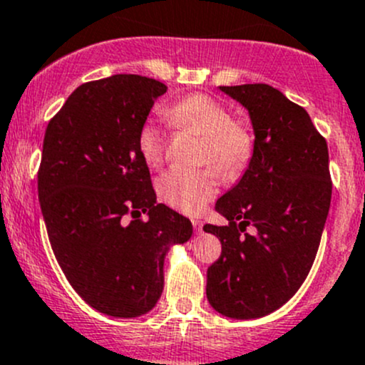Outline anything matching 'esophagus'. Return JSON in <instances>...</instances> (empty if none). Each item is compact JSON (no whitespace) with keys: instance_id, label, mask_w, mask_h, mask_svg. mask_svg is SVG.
Masks as SVG:
<instances>
[{"instance_id":"esophagus-1","label":"esophagus","mask_w":365,"mask_h":365,"mask_svg":"<svg viewBox=\"0 0 365 365\" xmlns=\"http://www.w3.org/2000/svg\"><path fill=\"white\" fill-rule=\"evenodd\" d=\"M191 223H193L195 234H202V228H204V223H202L200 220H193V221H191Z\"/></svg>"}]
</instances>
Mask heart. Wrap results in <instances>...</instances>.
I'll list each match as a JSON object with an SVG mask.
<instances>
[{
  "mask_svg": "<svg viewBox=\"0 0 365 365\" xmlns=\"http://www.w3.org/2000/svg\"><path fill=\"white\" fill-rule=\"evenodd\" d=\"M174 130H190L204 137L200 161L212 165L223 175H235L253 156V135L234 121L230 108L207 95H191L165 110ZM138 153L149 167H158L165 156V133L153 121L144 123L137 137ZM158 197L170 207L195 214L205 207L220 191V178L213 168L184 170L170 168L156 182Z\"/></svg>",
  "mask_w": 365,
  "mask_h": 365,
  "instance_id": "1",
  "label": "heart"
}]
</instances>
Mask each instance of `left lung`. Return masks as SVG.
Masks as SVG:
<instances>
[{"label": "left lung", "instance_id": "left-lung-1", "mask_svg": "<svg viewBox=\"0 0 365 365\" xmlns=\"http://www.w3.org/2000/svg\"><path fill=\"white\" fill-rule=\"evenodd\" d=\"M220 89L250 112L255 148L237 186L216 202L228 225L204 227L221 240L205 292L217 313L251 320L288 302L313 267L332 197L329 149L309 114L272 86Z\"/></svg>", "mask_w": 365, "mask_h": 365}]
</instances>
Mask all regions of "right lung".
Returning <instances> with one entry per match:
<instances>
[{
    "label": "right lung",
    "instance_id": "right-lung-1",
    "mask_svg": "<svg viewBox=\"0 0 365 365\" xmlns=\"http://www.w3.org/2000/svg\"><path fill=\"white\" fill-rule=\"evenodd\" d=\"M165 91L131 73L86 82L45 130L38 198L52 251L73 290L108 317L151 311L168 246L193 234L187 217L156 204L138 153V130Z\"/></svg>",
    "mask_w": 365,
    "mask_h": 365
}]
</instances>
